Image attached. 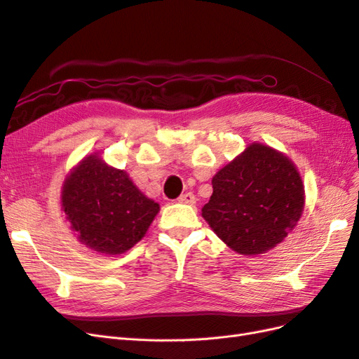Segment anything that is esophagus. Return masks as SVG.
I'll use <instances>...</instances> for the list:
<instances>
[{
    "mask_svg": "<svg viewBox=\"0 0 359 359\" xmlns=\"http://www.w3.org/2000/svg\"><path fill=\"white\" fill-rule=\"evenodd\" d=\"M178 202L194 205V203H196V198H194L193 193H184V194H181V196L178 198Z\"/></svg>",
    "mask_w": 359,
    "mask_h": 359,
    "instance_id": "1",
    "label": "esophagus"
}]
</instances>
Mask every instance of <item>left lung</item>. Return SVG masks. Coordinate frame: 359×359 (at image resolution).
<instances>
[{"label": "left lung", "instance_id": "1", "mask_svg": "<svg viewBox=\"0 0 359 359\" xmlns=\"http://www.w3.org/2000/svg\"><path fill=\"white\" fill-rule=\"evenodd\" d=\"M304 210L297 168L276 149L253 144L215 173L203 219L240 255H260L295 227Z\"/></svg>", "mask_w": 359, "mask_h": 359}]
</instances>
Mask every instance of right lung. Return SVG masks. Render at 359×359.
<instances>
[{
	"label": "right lung",
	"mask_w": 359,
	"mask_h": 359,
	"mask_svg": "<svg viewBox=\"0 0 359 359\" xmlns=\"http://www.w3.org/2000/svg\"><path fill=\"white\" fill-rule=\"evenodd\" d=\"M62 211L79 241L99 253L121 255L142 240L160 206L124 170L86 157L62 187Z\"/></svg>",
	"instance_id": "1"
}]
</instances>
